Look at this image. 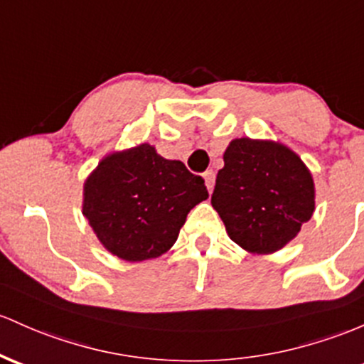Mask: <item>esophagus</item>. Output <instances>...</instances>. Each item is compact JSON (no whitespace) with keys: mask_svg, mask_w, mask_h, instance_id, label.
Here are the masks:
<instances>
[{"mask_svg":"<svg viewBox=\"0 0 364 364\" xmlns=\"http://www.w3.org/2000/svg\"><path fill=\"white\" fill-rule=\"evenodd\" d=\"M203 179H205V186H207V190H209V193H213L214 183H215V173H214V171L213 169L205 171V173H203Z\"/></svg>","mask_w":364,"mask_h":364,"instance_id":"34e87169","label":"esophagus"}]
</instances>
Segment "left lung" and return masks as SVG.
<instances>
[{"mask_svg":"<svg viewBox=\"0 0 364 364\" xmlns=\"http://www.w3.org/2000/svg\"><path fill=\"white\" fill-rule=\"evenodd\" d=\"M210 203L228 235L249 252L282 249L314 213V183L301 159L273 141L233 139Z\"/></svg>","mask_w":364,"mask_h":364,"instance_id":"obj_1","label":"left lung"}]
</instances>
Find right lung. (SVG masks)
I'll return each mask as SVG.
<instances>
[{
	"instance_id": "obj_1",
	"label": "right lung",
	"mask_w": 364,
	"mask_h": 364,
	"mask_svg": "<svg viewBox=\"0 0 364 364\" xmlns=\"http://www.w3.org/2000/svg\"><path fill=\"white\" fill-rule=\"evenodd\" d=\"M207 197L202 176L145 143L98 164L85 183L82 213L105 249L136 262L167 252L190 210Z\"/></svg>"
}]
</instances>
